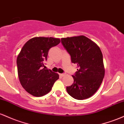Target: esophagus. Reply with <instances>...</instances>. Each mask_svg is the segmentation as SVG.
<instances>
[{
	"label": "esophagus",
	"mask_w": 124,
	"mask_h": 124,
	"mask_svg": "<svg viewBox=\"0 0 124 124\" xmlns=\"http://www.w3.org/2000/svg\"><path fill=\"white\" fill-rule=\"evenodd\" d=\"M59 75L60 77H64L66 76V74H59Z\"/></svg>",
	"instance_id": "34e87169"
}]
</instances>
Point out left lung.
Masks as SVG:
<instances>
[{
    "instance_id": "left-lung-1",
    "label": "left lung",
    "mask_w": 124,
    "mask_h": 124,
    "mask_svg": "<svg viewBox=\"0 0 124 124\" xmlns=\"http://www.w3.org/2000/svg\"><path fill=\"white\" fill-rule=\"evenodd\" d=\"M61 40L71 62L77 64V71L72 76L74 83L67 87V91L75 99L90 98L99 88L105 75L102 52L95 43L84 36Z\"/></svg>"
}]
</instances>
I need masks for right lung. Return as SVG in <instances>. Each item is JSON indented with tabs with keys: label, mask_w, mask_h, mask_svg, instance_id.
Returning a JSON list of instances; mask_svg holds the SVG:
<instances>
[{
	"label": "right lung",
	"mask_w": 124,
	"mask_h": 124,
	"mask_svg": "<svg viewBox=\"0 0 124 124\" xmlns=\"http://www.w3.org/2000/svg\"><path fill=\"white\" fill-rule=\"evenodd\" d=\"M60 43L58 38L36 37L28 40L22 47L17 58L18 76L22 87L31 95H46L59 78L57 73L43 67L50 48Z\"/></svg>",
	"instance_id": "right-lung-1"
}]
</instances>
